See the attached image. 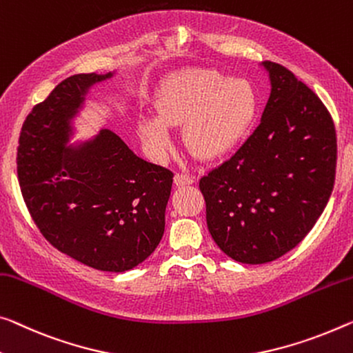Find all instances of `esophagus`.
I'll return each instance as SVG.
<instances>
[{"instance_id": "1", "label": "esophagus", "mask_w": 353, "mask_h": 353, "mask_svg": "<svg viewBox=\"0 0 353 353\" xmlns=\"http://www.w3.org/2000/svg\"><path fill=\"white\" fill-rule=\"evenodd\" d=\"M173 181H175L176 186H188V184L194 183V176L184 175V173H176V175L173 176Z\"/></svg>"}]
</instances>
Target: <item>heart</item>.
I'll list each match as a JSON object with an SVG mask.
<instances>
[{
    "mask_svg": "<svg viewBox=\"0 0 353 353\" xmlns=\"http://www.w3.org/2000/svg\"><path fill=\"white\" fill-rule=\"evenodd\" d=\"M156 118H140L137 132L154 158L172 150L169 128L184 126V143L200 159H218L240 143L256 121L259 96L246 79L208 68L172 74L156 91Z\"/></svg>",
    "mask_w": 353,
    "mask_h": 353,
    "instance_id": "b5f03b06",
    "label": "heart"
}]
</instances>
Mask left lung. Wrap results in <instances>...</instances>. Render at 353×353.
Returning <instances> with one entry per match:
<instances>
[{"instance_id": "1", "label": "left lung", "mask_w": 353, "mask_h": 353, "mask_svg": "<svg viewBox=\"0 0 353 353\" xmlns=\"http://www.w3.org/2000/svg\"><path fill=\"white\" fill-rule=\"evenodd\" d=\"M270 97L240 150L200 178L216 245L241 263L273 262L322 214L336 175V131L327 107L289 69L263 61Z\"/></svg>"}]
</instances>
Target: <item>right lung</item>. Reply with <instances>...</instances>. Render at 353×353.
<instances>
[{"instance_id": "1", "label": "right lung", "mask_w": 353, "mask_h": 353, "mask_svg": "<svg viewBox=\"0 0 353 353\" xmlns=\"http://www.w3.org/2000/svg\"><path fill=\"white\" fill-rule=\"evenodd\" d=\"M77 74L32 107L21 126V195L46 240L91 268L132 270L158 248L173 173L151 164L110 129L69 145L91 86L113 77Z\"/></svg>"}]
</instances>
